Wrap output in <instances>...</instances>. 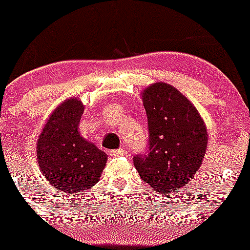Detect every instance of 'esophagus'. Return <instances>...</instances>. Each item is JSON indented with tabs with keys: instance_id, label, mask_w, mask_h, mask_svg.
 <instances>
[{
	"instance_id": "esophagus-1",
	"label": "esophagus",
	"mask_w": 250,
	"mask_h": 250,
	"mask_svg": "<svg viewBox=\"0 0 250 250\" xmlns=\"http://www.w3.org/2000/svg\"><path fill=\"white\" fill-rule=\"evenodd\" d=\"M109 154H110V156H115V158H117V156L126 155V154H127V151H126L124 148H120V149H118V150H112Z\"/></svg>"
}]
</instances>
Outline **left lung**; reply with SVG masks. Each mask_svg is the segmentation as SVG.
<instances>
[{"label": "left lung", "mask_w": 250, "mask_h": 250, "mask_svg": "<svg viewBox=\"0 0 250 250\" xmlns=\"http://www.w3.org/2000/svg\"><path fill=\"white\" fill-rule=\"evenodd\" d=\"M149 127L146 155L133 159L141 178L154 191L185 187L201 167L208 144L199 110L176 87L156 82L142 90Z\"/></svg>", "instance_id": "left-lung-1"}]
</instances>
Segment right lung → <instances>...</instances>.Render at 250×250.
<instances>
[{
	"label": "right lung",
	"instance_id": "add662e5",
	"mask_svg": "<svg viewBox=\"0 0 250 250\" xmlns=\"http://www.w3.org/2000/svg\"><path fill=\"white\" fill-rule=\"evenodd\" d=\"M84 104L78 97L61 102L50 114L37 141V163L49 184L60 192L79 195L99 182L107 154L78 131Z\"/></svg>",
	"mask_w": 250,
	"mask_h": 250
}]
</instances>
